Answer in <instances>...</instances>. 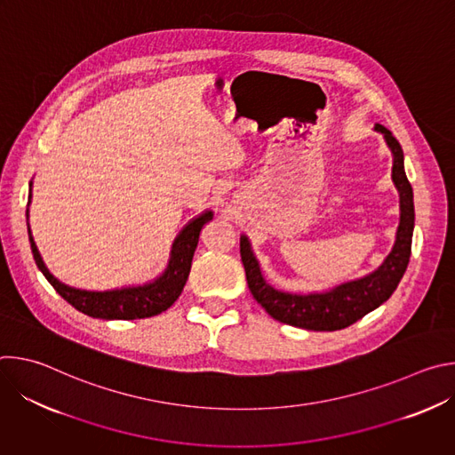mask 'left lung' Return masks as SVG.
Instances as JSON below:
<instances>
[{"label": "left lung", "instance_id": "left-lung-1", "mask_svg": "<svg viewBox=\"0 0 455 455\" xmlns=\"http://www.w3.org/2000/svg\"><path fill=\"white\" fill-rule=\"evenodd\" d=\"M374 129L383 135L393 153V181L400 192L402 211L395 246L374 272L322 293L297 295L281 291L265 281L248 237L241 235V261L248 288L267 313L283 323L311 331L344 330L391 297L407 270L414 232V194L405 174L400 142L387 127L376 124Z\"/></svg>", "mask_w": 455, "mask_h": 455}]
</instances>
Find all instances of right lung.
Returning a JSON list of instances; mask_svg holds the SVG:
<instances>
[{"instance_id":"add662e5","label":"right lung","mask_w":455,"mask_h":455,"mask_svg":"<svg viewBox=\"0 0 455 455\" xmlns=\"http://www.w3.org/2000/svg\"><path fill=\"white\" fill-rule=\"evenodd\" d=\"M30 198L32 194H28V204H30ZM212 216H214L212 211H205L202 216L194 218L178 234L171 248V259L165 272L160 277H156L153 283H148L144 286L109 290V291H88V290L72 288L68 284L60 283L44 267L41 253L34 243L30 227H28V239H30V248H32L37 268L43 272L46 281L53 286V290L64 300L70 302L81 313L93 318L133 320V318L155 316L165 311L181 295V290L190 272L194 251H196V246L200 241V232L204 225H207L212 220ZM27 218H28V211H27Z\"/></svg>"}]
</instances>
